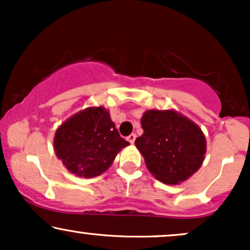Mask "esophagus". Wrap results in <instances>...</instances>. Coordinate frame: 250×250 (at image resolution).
Listing matches in <instances>:
<instances>
[{
	"instance_id": "34e87169",
	"label": "esophagus",
	"mask_w": 250,
	"mask_h": 250,
	"mask_svg": "<svg viewBox=\"0 0 250 250\" xmlns=\"http://www.w3.org/2000/svg\"><path fill=\"white\" fill-rule=\"evenodd\" d=\"M127 140H128V141L130 142V143H134L135 140H136V135H135V134H130V135H129V136L127 137Z\"/></svg>"
}]
</instances>
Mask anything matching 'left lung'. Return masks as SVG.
<instances>
[{
	"label": "left lung",
	"mask_w": 250,
	"mask_h": 250,
	"mask_svg": "<svg viewBox=\"0 0 250 250\" xmlns=\"http://www.w3.org/2000/svg\"><path fill=\"white\" fill-rule=\"evenodd\" d=\"M141 125L143 134L135 146L155 179L177 185L199 170L207 149L199 125L173 109L147 110Z\"/></svg>",
	"instance_id": "left-lung-1"
}]
</instances>
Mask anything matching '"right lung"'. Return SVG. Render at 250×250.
<instances>
[{"label": "right lung", "mask_w": 250, "mask_h": 250, "mask_svg": "<svg viewBox=\"0 0 250 250\" xmlns=\"http://www.w3.org/2000/svg\"><path fill=\"white\" fill-rule=\"evenodd\" d=\"M127 146L103 107H89L69 117L54 137L59 160L71 174L85 179L104 173Z\"/></svg>", "instance_id": "add662e5"}]
</instances>
